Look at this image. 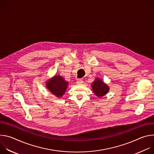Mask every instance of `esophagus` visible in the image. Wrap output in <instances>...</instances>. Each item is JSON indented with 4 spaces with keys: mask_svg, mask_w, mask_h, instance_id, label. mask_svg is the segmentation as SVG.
Here are the masks:
<instances>
[{
    "mask_svg": "<svg viewBox=\"0 0 154 154\" xmlns=\"http://www.w3.org/2000/svg\"><path fill=\"white\" fill-rule=\"evenodd\" d=\"M76 83H77V84L82 83H83V80H82V79H77V82H76Z\"/></svg>",
    "mask_w": 154,
    "mask_h": 154,
    "instance_id": "obj_1",
    "label": "esophagus"
}]
</instances>
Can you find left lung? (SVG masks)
<instances>
[{
    "label": "left lung",
    "mask_w": 154,
    "mask_h": 154,
    "mask_svg": "<svg viewBox=\"0 0 154 154\" xmlns=\"http://www.w3.org/2000/svg\"><path fill=\"white\" fill-rule=\"evenodd\" d=\"M94 93L98 97H102L105 95L109 91V88L100 79H96L92 84Z\"/></svg>",
    "instance_id": "obj_1"
}]
</instances>
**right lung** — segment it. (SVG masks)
Instances as JSON below:
<instances>
[{
  "mask_svg": "<svg viewBox=\"0 0 154 154\" xmlns=\"http://www.w3.org/2000/svg\"><path fill=\"white\" fill-rule=\"evenodd\" d=\"M68 83L67 82L64 81L62 77L55 75L47 82L46 86L53 94L60 97L65 93L67 88Z\"/></svg>",
  "mask_w": 154,
  "mask_h": 154,
  "instance_id": "right-lung-1",
  "label": "right lung"
}]
</instances>
